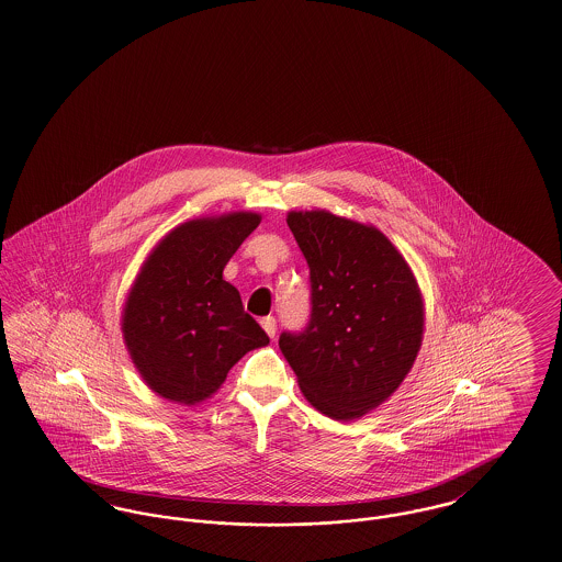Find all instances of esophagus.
<instances>
[{"label": "esophagus", "mask_w": 562, "mask_h": 562, "mask_svg": "<svg viewBox=\"0 0 562 562\" xmlns=\"http://www.w3.org/2000/svg\"><path fill=\"white\" fill-rule=\"evenodd\" d=\"M260 326L265 328V333H267L269 337H274V333H277V322H274L273 316H267V318H262V321H260Z\"/></svg>", "instance_id": "esophagus-1"}]
</instances>
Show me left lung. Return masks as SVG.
<instances>
[{"label": "left lung", "instance_id": "left-lung-1", "mask_svg": "<svg viewBox=\"0 0 562 562\" xmlns=\"http://www.w3.org/2000/svg\"><path fill=\"white\" fill-rule=\"evenodd\" d=\"M312 283L304 333L279 337L307 402L353 420L387 401L417 359L425 305L396 246L373 225L326 209L289 211Z\"/></svg>", "mask_w": 562, "mask_h": 562}]
</instances>
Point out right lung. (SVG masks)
<instances>
[{"instance_id":"obj_1","label":"right lung","mask_w":562,"mask_h":562,"mask_svg":"<svg viewBox=\"0 0 562 562\" xmlns=\"http://www.w3.org/2000/svg\"><path fill=\"white\" fill-rule=\"evenodd\" d=\"M258 224L250 211L191 220L145 258L121 330L131 361L161 398L184 406L207 401L244 355L269 345L224 279L227 260Z\"/></svg>"}]
</instances>
